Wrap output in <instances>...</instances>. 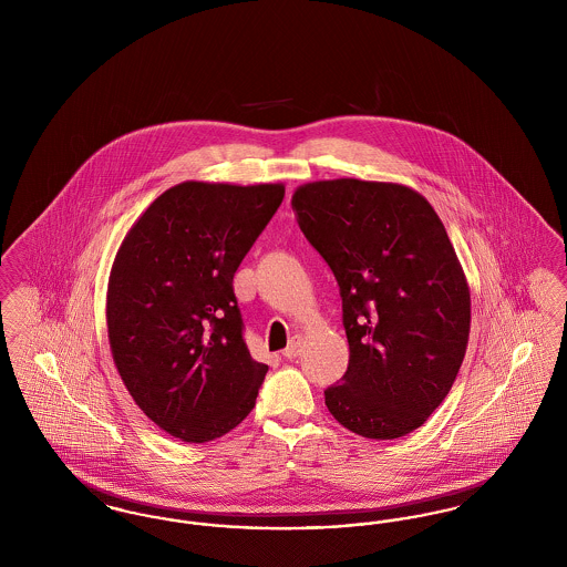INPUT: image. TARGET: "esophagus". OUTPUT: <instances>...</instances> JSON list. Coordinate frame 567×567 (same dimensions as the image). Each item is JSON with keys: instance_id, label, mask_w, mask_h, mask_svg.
Masks as SVG:
<instances>
[{"instance_id": "1", "label": "esophagus", "mask_w": 567, "mask_h": 567, "mask_svg": "<svg viewBox=\"0 0 567 567\" xmlns=\"http://www.w3.org/2000/svg\"><path fill=\"white\" fill-rule=\"evenodd\" d=\"M299 349H301V338L296 336V338L289 340V347L282 351V354H285V359H296L297 354H299Z\"/></svg>"}]
</instances>
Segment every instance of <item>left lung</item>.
I'll return each mask as SVG.
<instances>
[{
    "instance_id": "left-lung-1",
    "label": "left lung",
    "mask_w": 567,
    "mask_h": 567,
    "mask_svg": "<svg viewBox=\"0 0 567 567\" xmlns=\"http://www.w3.org/2000/svg\"><path fill=\"white\" fill-rule=\"evenodd\" d=\"M299 229L333 271L349 370L324 405L352 433L393 440L449 395L470 338V287L432 204L398 183L297 187Z\"/></svg>"
}]
</instances>
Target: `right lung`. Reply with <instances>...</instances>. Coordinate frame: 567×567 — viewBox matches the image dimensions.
<instances>
[{
  "mask_svg": "<svg viewBox=\"0 0 567 567\" xmlns=\"http://www.w3.org/2000/svg\"><path fill=\"white\" fill-rule=\"evenodd\" d=\"M285 185L187 181L132 225L110 270V351L140 410L183 442H210L252 410L268 365L250 357L234 274Z\"/></svg>",
  "mask_w": 567,
  "mask_h": 567,
  "instance_id": "right-lung-1",
  "label": "right lung"
}]
</instances>
